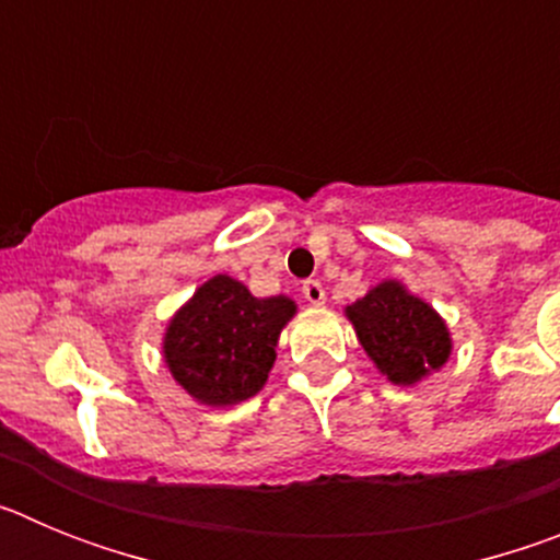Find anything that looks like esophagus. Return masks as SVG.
Here are the masks:
<instances>
[{
    "mask_svg": "<svg viewBox=\"0 0 560 560\" xmlns=\"http://www.w3.org/2000/svg\"><path fill=\"white\" fill-rule=\"evenodd\" d=\"M303 296H305V300H308L311 305H325L323 283H316V280H305V283H303Z\"/></svg>",
    "mask_w": 560,
    "mask_h": 560,
    "instance_id": "esophagus-1",
    "label": "esophagus"
}]
</instances>
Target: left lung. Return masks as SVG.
<instances>
[{
  "instance_id": "left-lung-1",
  "label": "left lung",
  "mask_w": 560,
  "mask_h": 560,
  "mask_svg": "<svg viewBox=\"0 0 560 560\" xmlns=\"http://www.w3.org/2000/svg\"><path fill=\"white\" fill-rule=\"evenodd\" d=\"M345 314L361 348L393 384H415L452 353V336L438 311L395 280L375 285Z\"/></svg>"
}]
</instances>
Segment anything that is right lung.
Returning a JSON list of instances; mask_svg holds the SVG:
<instances>
[{
  "label": "right lung",
  "instance_id": "add662e5",
  "mask_svg": "<svg viewBox=\"0 0 560 560\" xmlns=\"http://www.w3.org/2000/svg\"><path fill=\"white\" fill-rule=\"evenodd\" d=\"M294 311L289 296L260 300L244 283L215 275L167 325L165 364L201 404H241L269 378L277 336Z\"/></svg>",
  "mask_w": 560,
  "mask_h": 560
}]
</instances>
